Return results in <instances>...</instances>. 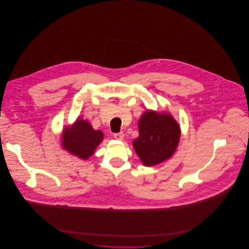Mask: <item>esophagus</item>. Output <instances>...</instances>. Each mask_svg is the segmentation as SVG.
<instances>
[{"label": "esophagus", "instance_id": "1", "mask_svg": "<svg viewBox=\"0 0 249 249\" xmlns=\"http://www.w3.org/2000/svg\"><path fill=\"white\" fill-rule=\"evenodd\" d=\"M124 137V134L123 132H119V133H115L114 134V138L117 140H123Z\"/></svg>", "mask_w": 249, "mask_h": 249}]
</instances>
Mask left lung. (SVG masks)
I'll return each mask as SVG.
<instances>
[{
    "instance_id": "obj_1",
    "label": "left lung",
    "mask_w": 249,
    "mask_h": 249,
    "mask_svg": "<svg viewBox=\"0 0 249 249\" xmlns=\"http://www.w3.org/2000/svg\"><path fill=\"white\" fill-rule=\"evenodd\" d=\"M139 135L132 142L134 150L146 167L158 165L176 152L180 128L169 113L148 110L138 122Z\"/></svg>"
}]
</instances>
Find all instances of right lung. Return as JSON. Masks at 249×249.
<instances>
[{
	"instance_id": "right-lung-1",
	"label": "right lung",
	"mask_w": 249,
	"mask_h": 249,
	"mask_svg": "<svg viewBox=\"0 0 249 249\" xmlns=\"http://www.w3.org/2000/svg\"><path fill=\"white\" fill-rule=\"evenodd\" d=\"M103 137L101 130L94 129L87 121L78 118L72 125L64 128L62 145L71 155L86 160L94 154Z\"/></svg>"
}]
</instances>
